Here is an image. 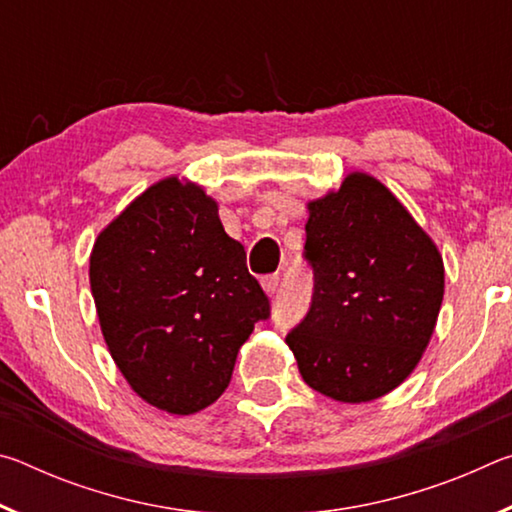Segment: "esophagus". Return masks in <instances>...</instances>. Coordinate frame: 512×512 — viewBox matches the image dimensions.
Wrapping results in <instances>:
<instances>
[{
	"label": "esophagus",
	"instance_id": "34e87169",
	"mask_svg": "<svg viewBox=\"0 0 512 512\" xmlns=\"http://www.w3.org/2000/svg\"><path fill=\"white\" fill-rule=\"evenodd\" d=\"M262 289L266 291V296H273L280 289V275L273 273V275H264L262 277Z\"/></svg>",
	"mask_w": 512,
	"mask_h": 512
}]
</instances>
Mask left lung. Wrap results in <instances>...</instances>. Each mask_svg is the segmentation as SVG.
Wrapping results in <instances>:
<instances>
[{
    "label": "left lung",
    "instance_id": "left-lung-1",
    "mask_svg": "<svg viewBox=\"0 0 512 512\" xmlns=\"http://www.w3.org/2000/svg\"><path fill=\"white\" fill-rule=\"evenodd\" d=\"M307 212L314 298L287 345L314 391L372 402L427 350L445 296L443 255L391 189L363 171Z\"/></svg>",
    "mask_w": 512,
    "mask_h": 512
}]
</instances>
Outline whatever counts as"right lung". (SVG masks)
I'll use <instances>...</instances> for the list:
<instances>
[{"instance_id":"obj_1","label":"right lung","mask_w":512,"mask_h":512,"mask_svg":"<svg viewBox=\"0 0 512 512\" xmlns=\"http://www.w3.org/2000/svg\"><path fill=\"white\" fill-rule=\"evenodd\" d=\"M90 287L101 334L144 402L192 415L219 400L268 298L225 235L219 203L162 178L99 232Z\"/></svg>"}]
</instances>
